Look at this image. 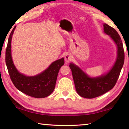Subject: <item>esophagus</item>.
I'll list each match as a JSON object with an SVG mask.
<instances>
[{
  "instance_id": "obj_1",
  "label": "esophagus",
  "mask_w": 129,
  "mask_h": 129,
  "mask_svg": "<svg viewBox=\"0 0 129 129\" xmlns=\"http://www.w3.org/2000/svg\"><path fill=\"white\" fill-rule=\"evenodd\" d=\"M72 58H73V57L71 54L67 53L65 55V62L68 63L69 61H71L72 60Z\"/></svg>"
}]
</instances>
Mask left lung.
<instances>
[{
    "label": "left lung",
    "mask_w": 129,
    "mask_h": 129,
    "mask_svg": "<svg viewBox=\"0 0 129 129\" xmlns=\"http://www.w3.org/2000/svg\"><path fill=\"white\" fill-rule=\"evenodd\" d=\"M104 32L109 35L115 44L117 57L112 68L106 73L100 76L90 77L79 67L71 62L69 67L72 73L76 90L81 97L93 99L108 92L116 84L125 60V54L121 39L114 28L104 23Z\"/></svg>",
    "instance_id": "left-lung-1"
}]
</instances>
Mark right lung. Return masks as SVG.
<instances>
[{
    "mask_svg": "<svg viewBox=\"0 0 129 129\" xmlns=\"http://www.w3.org/2000/svg\"><path fill=\"white\" fill-rule=\"evenodd\" d=\"M16 26H15L8 38L6 51V63L11 79L15 86L21 92L37 99L45 98L53 92L60 68L64 64V58L54 61L46 69L33 76L19 72L13 62L11 41Z\"/></svg>",
    "mask_w": 129,
    "mask_h": 129,
    "instance_id": "obj_1",
    "label": "right lung"
}]
</instances>
